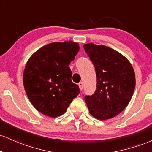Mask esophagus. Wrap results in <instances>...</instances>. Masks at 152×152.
I'll list each match as a JSON object with an SVG mask.
<instances>
[{
  "mask_svg": "<svg viewBox=\"0 0 152 152\" xmlns=\"http://www.w3.org/2000/svg\"><path fill=\"white\" fill-rule=\"evenodd\" d=\"M78 85H79V88H80V89L81 90H83V83H82V82H80V83H78Z\"/></svg>",
  "mask_w": 152,
  "mask_h": 152,
  "instance_id": "1",
  "label": "esophagus"
}]
</instances>
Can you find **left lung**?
Wrapping results in <instances>:
<instances>
[{"mask_svg":"<svg viewBox=\"0 0 152 152\" xmlns=\"http://www.w3.org/2000/svg\"><path fill=\"white\" fill-rule=\"evenodd\" d=\"M94 64L97 88L85 97L90 113L98 120L116 116L132 98L136 85L135 72L129 60L117 51L93 43L83 45Z\"/></svg>","mask_w":152,"mask_h":152,"instance_id":"1","label":"left lung"}]
</instances>
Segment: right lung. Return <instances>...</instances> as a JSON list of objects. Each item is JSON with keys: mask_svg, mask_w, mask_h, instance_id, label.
Wrapping results in <instances>:
<instances>
[{"mask_svg": "<svg viewBox=\"0 0 152 152\" xmlns=\"http://www.w3.org/2000/svg\"><path fill=\"white\" fill-rule=\"evenodd\" d=\"M79 50L78 43L72 41L53 42L27 61L23 75L25 91L34 107L44 115H62L80 93L78 85L71 80L69 67Z\"/></svg>", "mask_w": 152, "mask_h": 152, "instance_id": "obj_1", "label": "right lung"}]
</instances>
